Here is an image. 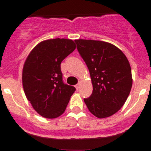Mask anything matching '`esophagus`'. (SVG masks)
Masks as SVG:
<instances>
[{
    "mask_svg": "<svg viewBox=\"0 0 151 151\" xmlns=\"http://www.w3.org/2000/svg\"><path fill=\"white\" fill-rule=\"evenodd\" d=\"M80 86H81V83H78V84H77V85H75V88H76V89H77V91H78V90L80 89Z\"/></svg>",
    "mask_w": 151,
    "mask_h": 151,
    "instance_id": "esophagus-1",
    "label": "esophagus"
}]
</instances>
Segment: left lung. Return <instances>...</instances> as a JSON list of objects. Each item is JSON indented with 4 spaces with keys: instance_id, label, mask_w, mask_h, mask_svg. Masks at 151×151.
Returning <instances> with one entry per match:
<instances>
[{
    "instance_id": "1",
    "label": "left lung",
    "mask_w": 151,
    "mask_h": 151,
    "mask_svg": "<svg viewBox=\"0 0 151 151\" xmlns=\"http://www.w3.org/2000/svg\"><path fill=\"white\" fill-rule=\"evenodd\" d=\"M77 50L91 78L93 93L84 101L98 118L116 113L126 102L132 86L131 66L124 53L109 42L76 39Z\"/></svg>"
}]
</instances>
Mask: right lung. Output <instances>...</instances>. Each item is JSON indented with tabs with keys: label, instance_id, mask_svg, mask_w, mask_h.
Here are the masks:
<instances>
[{
	"label": "right lung",
	"instance_id": "add662e5",
	"mask_svg": "<svg viewBox=\"0 0 151 151\" xmlns=\"http://www.w3.org/2000/svg\"><path fill=\"white\" fill-rule=\"evenodd\" d=\"M76 49L74 41L47 39L30 51L22 68V86L27 99L41 116L52 119L66 110L75 88L62 80L60 63Z\"/></svg>",
	"mask_w": 151,
	"mask_h": 151
}]
</instances>
